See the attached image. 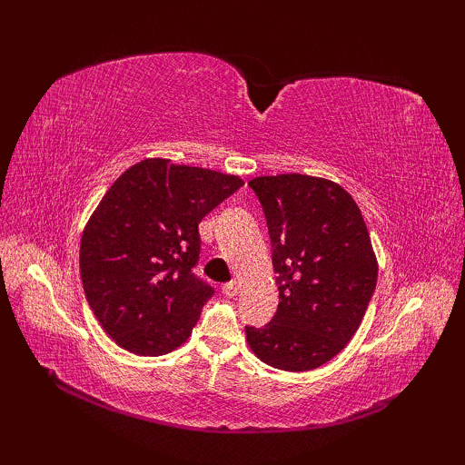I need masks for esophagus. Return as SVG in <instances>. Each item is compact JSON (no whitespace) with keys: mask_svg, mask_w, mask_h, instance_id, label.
<instances>
[{"mask_svg":"<svg viewBox=\"0 0 465 465\" xmlns=\"http://www.w3.org/2000/svg\"><path fill=\"white\" fill-rule=\"evenodd\" d=\"M221 291H223V294H224V297H236V294H238V283H236V281H229V283H224L223 287H221Z\"/></svg>","mask_w":465,"mask_h":465,"instance_id":"obj_1","label":"esophagus"}]
</instances>
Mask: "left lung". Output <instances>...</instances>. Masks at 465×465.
<instances>
[{
	"mask_svg": "<svg viewBox=\"0 0 465 465\" xmlns=\"http://www.w3.org/2000/svg\"><path fill=\"white\" fill-rule=\"evenodd\" d=\"M256 192L272 238L277 312L246 326L256 357L279 371H312L359 330L376 289L378 263L355 200L331 180L260 176Z\"/></svg>",
	"mask_w": 465,
	"mask_h": 465,
	"instance_id": "obj_1",
	"label": "left lung"
}]
</instances>
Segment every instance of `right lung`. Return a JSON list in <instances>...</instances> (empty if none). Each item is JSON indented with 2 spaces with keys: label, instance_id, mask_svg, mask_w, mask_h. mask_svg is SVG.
<instances>
[{
  "label": "right lung",
  "instance_id": "add662e5",
  "mask_svg": "<svg viewBox=\"0 0 465 465\" xmlns=\"http://www.w3.org/2000/svg\"><path fill=\"white\" fill-rule=\"evenodd\" d=\"M242 184L209 168L145 159L108 188L83 231L79 267L91 311L120 347L159 357L188 340L213 294L192 272L198 224Z\"/></svg>",
  "mask_w": 465,
  "mask_h": 465
}]
</instances>
